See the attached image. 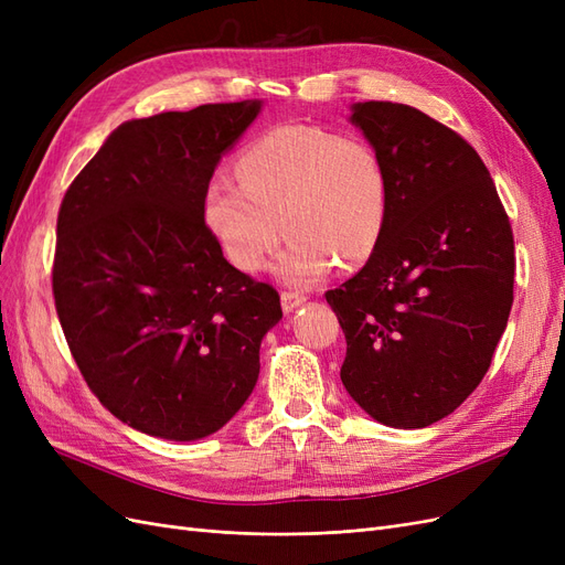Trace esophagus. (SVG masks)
I'll return each instance as SVG.
<instances>
[{
  "instance_id": "esophagus-1",
  "label": "esophagus",
  "mask_w": 565,
  "mask_h": 565,
  "mask_svg": "<svg viewBox=\"0 0 565 565\" xmlns=\"http://www.w3.org/2000/svg\"><path fill=\"white\" fill-rule=\"evenodd\" d=\"M280 303H282V311L285 313H292L297 311L301 303H306V297L299 295V292H282L280 295Z\"/></svg>"
}]
</instances>
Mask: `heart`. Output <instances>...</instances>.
Returning a JSON list of instances; mask_svg holds the SVG:
<instances>
[{
    "instance_id": "1",
    "label": "heart",
    "mask_w": 565,
    "mask_h": 565,
    "mask_svg": "<svg viewBox=\"0 0 565 565\" xmlns=\"http://www.w3.org/2000/svg\"><path fill=\"white\" fill-rule=\"evenodd\" d=\"M235 177L214 174L200 202L204 226L235 268L259 270L282 228L289 241L270 270L282 285L306 289L337 262H365L380 243L388 179L361 139L280 125L237 156Z\"/></svg>"
}]
</instances>
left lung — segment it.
Here are the masks:
<instances>
[{
    "label": "left lung",
    "mask_w": 565,
    "mask_h": 565,
    "mask_svg": "<svg viewBox=\"0 0 565 565\" xmlns=\"http://www.w3.org/2000/svg\"><path fill=\"white\" fill-rule=\"evenodd\" d=\"M388 179L377 247L324 299L347 337L341 382L393 429H424L481 384L514 301V235L478 152L391 100L353 104Z\"/></svg>",
    "instance_id": "obj_1"
}]
</instances>
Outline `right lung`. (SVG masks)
<instances>
[{
  "label": "right lung",
  "mask_w": 565,
  "mask_h": 565,
  "mask_svg": "<svg viewBox=\"0 0 565 565\" xmlns=\"http://www.w3.org/2000/svg\"><path fill=\"white\" fill-rule=\"evenodd\" d=\"M264 100L210 104L119 125L67 188L54 299L75 363L131 429L212 436L259 380L280 297L224 259L202 191Z\"/></svg>",
  "instance_id": "add662e5"
}]
</instances>
